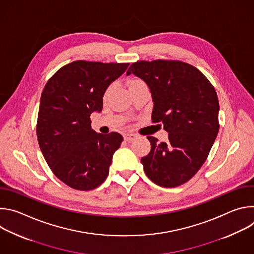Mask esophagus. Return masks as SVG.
I'll use <instances>...</instances> for the list:
<instances>
[{
  "label": "esophagus",
  "instance_id": "34e87169",
  "mask_svg": "<svg viewBox=\"0 0 254 254\" xmlns=\"http://www.w3.org/2000/svg\"><path fill=\"white\" fill-rule=\"evenodd\" d=\"M136 137H137V135L135 133H125L124 134V138L127 141H130V140H132V139H134Z\"/></svg>",
  "mask_w": 254,
  "mask_h": 254
}]
</instances>
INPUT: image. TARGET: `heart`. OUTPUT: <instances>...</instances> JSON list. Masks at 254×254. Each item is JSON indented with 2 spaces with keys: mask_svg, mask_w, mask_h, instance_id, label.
<instances>
[{
  "mask_svg": "<svg viewBox=\"0 0 254 254\" xmlns=\"http://www.w3.org/2000/svg\"><path fill=\"white\" fill-rule=\"evenodd\" d=\"M139 82H142L141 80H138V79H134V80H131L130 81V83H129V85H132V84H136V83H139ZM108 90L110 89H107V91H106V93H105V95L107 94V92H108Z\"/></svg>",
  "mask_w": 254,
  "mask_h": 254,
  "instance_id": "heart-1",
  "label": "heart"
}]
</instances>
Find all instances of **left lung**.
Returning <instances> with one entry per match:
<instances>
[{
    "mask_svg": "<svg viewBox=\"0 0 254 254\" xmlns=\"http://www.w3.org/2000/svg\"><path fill=\"white\" fill-rule=\"evenodd\" d=\"M133 73L151 89L152 123L169 132L166 142L152 135L151 152L140 162L149 179L161 187L185 184L205 163L219 130V101L208 78L179 60L136 61Z\"/></svg>",
    "mask_w": 254,
    "mask_h": 254,
    "instance_id": "1",
    "label": "left lung"
}]
</instances>
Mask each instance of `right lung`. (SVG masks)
<instances>
[{"instance_id": "add662e5", "label": "right lung", "mask_w": 254, "mask_h": 254, "mask_svg": "<svg viewBox=\"0 0 254 254\" xmlns=\"http://www.w3.org/2000/svg\"><path fill=\"white\" fill-rule=\"evenodd\" d=\"M129 63L77 60L62 66L47 81L40 99L37 138L54 175L72 189L100 186L121 147L119 132L97 133L90 115L102 111L103 94Z\"/></svg>"}]
</instances>
